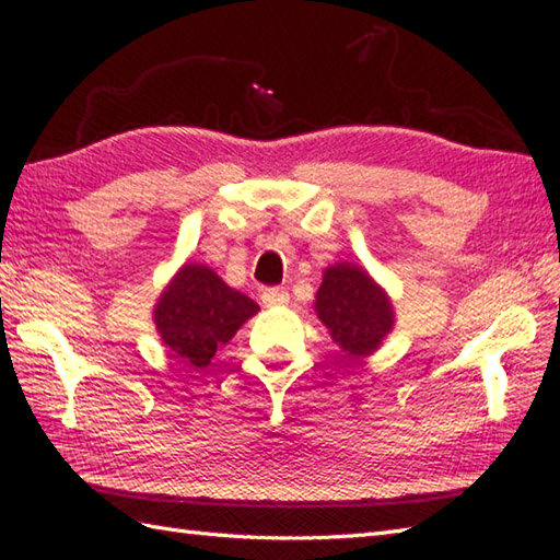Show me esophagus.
I'll return each instance as SVG.
<instances>
[{"label": "esophagus", "mask_w": 560, "mask_h": 560, "mask_svg": "<svg viewBox=\"0 0 560 560\" xmlns=\"http://www.w3.org/2000/svg\"><path fill=\"white\" fill-rule=\"evenodd\" d=\"M261 303H265L267 307H273V305H287V303H289V291H287V289H281V287L265 289V291H261Z\"/></svg>", "instance_id": "esophagus-1"}]
</instances>
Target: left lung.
I'll use <instances>...</instances> for the list:
<instances>
[{"mask_svg": "<svg viewBox=\"0 0 560 560\" xmlns=\"http://www.w3.org/2000/svg\"><path fill=\"white\" fill-rule=\"evenodd\" d=\"M315 315L349 359H365L395 327V311L387 293L349 261L325 269L315 295Z\"/></svg>", "mask_w": 560, "mask_h": 560, "instance_id": "left-lung-1", "label": "left lung"}]
</instances>
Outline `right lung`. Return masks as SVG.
<instances>
[{"label":"right lung","instance_id":"add662e5","mask_svg":"<svg viewBox=\"0 0 560 560\" xmlns=\"http://www.w3.org/2000/svg\"><path fill=\"white\" fill-rule=\"evenodd\" d=\"M257 311L253 299L231 289L217 271L187 261L161 293L153 323L175 359L205 368Z\"/></svg>","mask_w":560,"mask_h":560}]
</instances>
